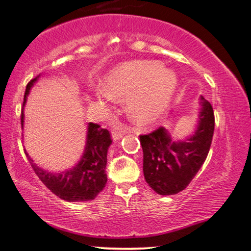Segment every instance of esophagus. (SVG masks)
I'll return each instance as SVG.
<instances>
[{
    "mask_svg": "<svg viewBox=\"0 0 251 251\" xmlns=\"http://www.w3.org/2000/svg\"><path fill=\"white\" fill-rule=\"evenodd\" d=\"M126 132H128V128L122 125H118L111 130V134H112L113 140H120L123 137V134H126Z\"/></svg>",
    "mask_w": 251,
    "mask_h": 251,
    "instance_id": "obj_1",
    "label": "esophagus"
}]
</instances>
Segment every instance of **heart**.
Instances as JSON below:
<instances>
[{
    "mask_svg": "<svg viewBox=\"0 0 251 251\" xmlns=\"http://www.w3.org/2000/svg\"><path fill=\"white\" fill-rule=\"evenodd\" d=\"M141 93L134 99L135 112L143 118L155 116L166 108L176 84L174 71L162 68L158 62H148L129 65L111 75L103 92L111 100L132 96L135 90L145 84ZM99 100H103V94L98 91Z\"/></svg>",
    "mask_w": 251,
    "mask_h": 251,
    "instance_id": "obj_1",
    "label": "heart"
}]
</instances>
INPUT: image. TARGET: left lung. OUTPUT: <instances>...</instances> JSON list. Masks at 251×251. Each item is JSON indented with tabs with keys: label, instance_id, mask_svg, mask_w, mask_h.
Returning <instances> with one entry per match:
<instances>
[{
	"label": "left lung",
	"instance_id": "8db88e82",
	"mask_svg": "<svg viewBox=\"0 0 251 251\" xmlns=\"http://www.w3.org/2000/svg\"><path fill=\"white\" fill-rule=\"evenodd\" d=\"M199 116L196 130L180 140H172L163 126L140 135L143 151V175L147 183L159 195L182 191L202 166L210 150L215 116L210 102L199 98Z\"/></svg>",
	"mask_w": 251,
	"mask_h": 251
}]
</instances>
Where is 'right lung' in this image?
<instances>
[{"label":"right lung","mask_w":251,"mask_h":251,"mask_svg":"<svg viewBox=\"0 0 251 251\" xmlns=\"http://www.w3.org/2000/svg\"><path fill=\"white\" fill-rule=\"evenodd\" d=\"M40 77L38 75L28 82L24 94L23 106L25 105L27 96L31 88ZM21 122L23 128L24 112L22 110ZM112 143L110 132L106 129H102L100 126L90 122L88 125L87 140L81 158L72 168L61 172H49L41 169L33 162L30 155L26 157L30 161L33 170L39 176L45 187L59 198L70 202L75 201L93 200L103 190L108 181L105 174L106 154L108 149Z\"/></svg>","instance_id":"add662e5"}]
</instances>
